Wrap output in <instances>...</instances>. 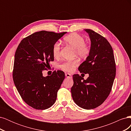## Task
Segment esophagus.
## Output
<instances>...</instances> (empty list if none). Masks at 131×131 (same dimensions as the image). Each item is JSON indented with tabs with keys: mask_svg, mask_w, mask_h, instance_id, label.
I'll return each instance as SVG.
<instances>
[{
	"mask_svg": "<svg viewBox=\"0 0 131 131\" xmlns=\"http://www.w3.org/2000/svg\"><path fill=\"white\" fill-rule=\"evenodd\" d=\"M66 77L68 78H72V75L69 73H66Z\"/></svg>",
	"mask_w": 131,
	"mask_h": 131,
	"instance_id": "34e87169",
	"label": "esophagus"
}]
</instances>
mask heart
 <instances>
[{
	"mask_svg": "<svg viewBox=\"0 0 131 131\" xmlns=\"http://www.w3.org/2000/svg\"><path fill=\"white\" fill-rule=\"evenodd\" d=\"M64 42L75 50L77 56L83 58L88 57L90 52V47L85 43V39L80 35L77 33H72L64 38ZM60 45L58 43H54L52 48V54L55 58L60 56ZM79 64L78 60L63 63L61 68L68 72H73L74 68Z\"/></svg>",
	"mask_w": 131,
	"mask_h": 131,
	"instance_id": "heart-1",
	"label": "heart"
}]
</instances>
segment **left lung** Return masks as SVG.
<instances>
[{
	"label": "left lung",
	"instance_id": "1",
	"mask_svg": "<svg viewBox=\"0 0 131 131\" xmlns=\"http://www.w3.org/2000/svg\"><path fill=\"white\" fill-rule=\"evenodd\" d=\"M91 41L90 52L79 67L80 73L89 74L86 80L79 74L73 75L72 96L79 106L92 109L103 103L112 90L116 75V66L112 46L93 30L85 29Z\"/></svg>",
	"mask_w": 131,
	"mask_h": 131
}]
</instances>
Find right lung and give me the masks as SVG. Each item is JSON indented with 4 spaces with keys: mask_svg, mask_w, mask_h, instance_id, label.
Returning <instances> with one entry per match:
<instances>
[{
    "mask_svg": "<svg viewBox=\"0 0 131 131\" xmlns=\"http://www.w3.org/2000/svg\"><path fill=\"white\" fill-rule=\"evenodd\" d=\"M66 33L35 32L23 39L16 51L13 73L15 85L23 100L35 109H48L56 101L64 73L54 71L50 76L43 77L42 72L54 60V43Z\"/></svg>",
    "mask_w": 131,
    "mask_h": 131,
    "instance_id": "obj_1",
    "label": "right lung"
}]
</instances>
